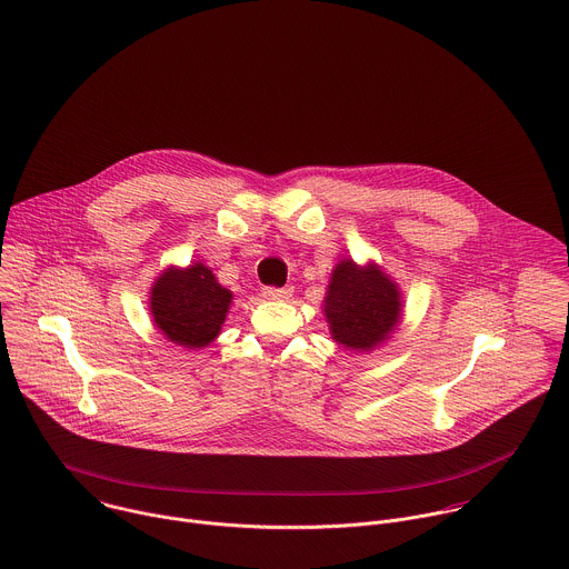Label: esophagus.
I'll use <instances>...</instances> for the list:
<instances>
[{
	"mask_svg": "<svg viewBox=\"0 0 569 569\" xmlns=\"http://www.w3.org/2000/svg\"><path fill=\"white\" fill-rule=\"evenodd\" d=\"M261 295L268 301H288L292 297V288H263Z\"/></svg>",
	"mask_w": 569,
	"mask_h": 569,
	"instance_id": "esophagus-1",
	"label": "esophagus"
}]
</instances>
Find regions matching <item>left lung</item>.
<instances>
[{
    "instance_id": "obj_1",
    "label": "left lung",
    "mask_w": 569,
    "mask_h": 569,
    "mask_svg": "<svg viewBox=\"0 0 569 569\" xmlns=\"http://www.w3.org/2000/svg\"><path fill=\"white\" fill-rule=\"evenodd\" d=\"M399 283L375 261L366 266L341 259L323 299L332 339L352 352H370L386 343L403 319Z\"/></svg>"
}]
</instances>
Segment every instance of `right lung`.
I'll use <instances>...</instances> for the list:
<instances>
[{"mask_svg":"<svg viewBox=\"0 0 569 569\" xmlns=\"http://www.w3.org/2000/svg\"><path fill=\"white\" fill-rule=\"evenodd\" d=\"M230 303L232 292L201 261L168 266L150 288L154 328L186 350H201L219 337Z\"/></svg>","mask_w":569,"mask_h":569,"instance_id":"obj_1","label":"right lung"}]
</instances>
